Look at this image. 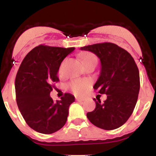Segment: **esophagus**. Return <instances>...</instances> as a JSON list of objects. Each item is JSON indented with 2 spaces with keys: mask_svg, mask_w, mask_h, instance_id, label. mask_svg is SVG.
I'll return each instance as SVG.
<instances>
[{
  "mask_svg": "<svg viewBox=\"0 0 156 156\" xmlns=\"http://www.w3.org/2000/svg\"><path fill=\"white\" fill-rule=\"evenodd\" d=\"M76 100H77V101H78V102H83V101H84V99L78 98V97H77Z\"/></svg>",
  "mask_w": 156,
  "mask_h": 156,
  "instance_id": "esophagus-1",
  "label": "esophagus"
}]
</instances>
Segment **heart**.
<instances>
[{"label":"heart","instance_id":"1","mask_svg":"<svg viewBox=\"0 0 156 156\" xmlns=\"http://www.w3.org/2000/svg\"><path fill=\"white\" fill-rule=\"evenodd\" d=\"M81 61L84 66L86 64L90 63V62H97V59L94 54L91 53H84L81 55ZM90 85V81L87 80H84V81H72L71 83L70 86L72 88V90L75 93V94H82L84 90L88 87Z\"/></svg>","mask_w":156,"mask_h":156}]
</instances>
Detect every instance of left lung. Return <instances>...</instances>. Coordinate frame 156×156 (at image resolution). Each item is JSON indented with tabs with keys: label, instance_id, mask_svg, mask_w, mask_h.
I'll list each match as a JSON object with an SVG mask.
<instances>
[{
	"label": "left lung",
	"instance_id": "left-lung-1",
	"mask_svg": "<svg viewBox=\"0 0 156 156\" xmlns=\"http://www.w3.org/2000/svg\"><path fill=\"white\" fill-rule=\"evenodd\" d=\"M95 53L101 62V71L94 89L107 99L101 103L94 99L96 108L87 113L90 122L104 130H114L123 125L131 115L140 91V74L131 55L109 42L81 48Z\"/></svg>",
	"mask_w": 156,
	"mask_h": 156
}]
</instances>
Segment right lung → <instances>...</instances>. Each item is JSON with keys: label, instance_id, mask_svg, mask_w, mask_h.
Instances as JSON below:
<instances>
[{"label": "right lung", "instance_id": "1", "mask_svg": "<svg viewBox=\"0 0 156 156\" xmlns=\"http://www.w3.org/2000/svg\"><path fill=\"white\" fill-rule=\"evenodd\" d=\"M75 48L35 47L22 62L15 80L16 99L27 125L35 131L50 134L65 125L75 97L65 94L54 102L50 94L58 82L61 62Z\"/></svg>", "mask_w": 156, "mask_h": 156}]
</instances>
